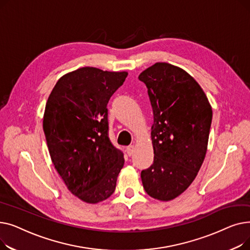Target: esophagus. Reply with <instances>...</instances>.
<instances>
[{
  "instance_id": "34e87169",
  "label": "esophagus",
  "mask_w": 250,
  "mask_h": 250,
  "mask_svg": "<svg viewBox=\"0 0 250 250\" xmlns=\"http://www.w3.org/2000/svg\"><path fill=\"white\" fill-rule=\"evenodd\" d=\"M134 151H135V146L134 145H130V146L126 147V153H127L128 156H132Z\"/></svg>"
}]
</instances>
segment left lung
Returning a JSON list of instances; mask_svg holds the SVG:
<instances>
[{"label": "left lung", "instance_id": "8db88e82", "mask_svg": "<svg viewBox=\"0 0 250 250\" xmlns=\"http://www.w3.org/2000/svg\"><path fill=\"white\" fill-rule=\"evenodd\" d=\"M153 109V164L141 172L152 198L171 201L194 180L207 153L213 111L194 79L167 62H156L139 76Z\"/></svg>", "mask_w": 250, "mask_h": 250}]
</instances>
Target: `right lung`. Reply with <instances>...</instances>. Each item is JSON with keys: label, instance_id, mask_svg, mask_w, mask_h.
<instances>
[{"label": "right lung", "instance_id": "right-lung-1", "mask_svg": "<svg viewBox=\"0 0 250 250\" xmlns=\"http://www.w3.org/2000/svg\"><path fill=\"white\" fill-rule=\"evenodd\" d=\"M127 76L84 67L62 76L47 99L43 132L52 163L69 190L96 204L114 192L124 153L108 137L107 103Z\"/></svg>", "mask_w": 250, "mask_h": 250}]
</instances>
